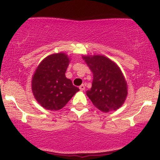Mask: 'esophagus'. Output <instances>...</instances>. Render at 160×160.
<instances>
[{"label":"esophagus","instance_id":"34e87169","mask_svg":"<svg viewBox=\"0 0 160 160\" xmlns=\"http://www.w3.org/2000/svg\"><path fill=\"white\" fill-rule=\"evenodd\" d=\"M79 88H80L81 91H84V90H85V85H81L80 86H79Z\"/></svg>","mask_w":160,"mask_h":160}]
</instances>
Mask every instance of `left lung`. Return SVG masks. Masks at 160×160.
I'll return each instance as SVG.
<instances>
[{"mask_svg": "<svg viewBox=\"0 0 160 160\" xmlns=\"http://www.w3.org/2000/svg\"><path fill=\"white\" fill-rule=\"evenodd\" d=\"M93 73L91 89L86 95L103 112L118 109L127 96V83L118 65L103 55L83 56Z\"/></svg>", "mask_w": 160, "mask_h": 160, "instance_id": "1", "label": "left lung"}]
</instances>
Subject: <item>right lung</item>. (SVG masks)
<instances>
[{"instance_id": "add662e5", "label": "right lung", "mask_w": 160, "mask_h": 160, "mask_svg": "<svg viewBox=\"0 0 160 160\" xmlns=\"http://www.w3.org/2000/svg\"><path fill=\"white\" fill-rule=\"evenodd\" d=\"M69 62L66 54H53L43 59L34 72L31 89L38 102L46 109H61L79 91L65 77Z\"/></svg>"}]
</instances>
